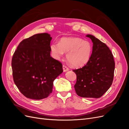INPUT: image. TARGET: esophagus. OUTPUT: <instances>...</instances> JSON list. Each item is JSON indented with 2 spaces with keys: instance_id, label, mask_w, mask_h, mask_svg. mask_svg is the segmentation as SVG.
<instances>
[{
  "instance_id": "obj_1",
  "label": "esophagus",
  "mask_w": 129,
  "mask_h": 129,
  "mask_svg": "<svg viewBox=\"0 0 129 129\" xmlns=\"http://www.w3.org/2000/svg\"><path fill=\"white\" fill-rule=\"evenodd\" d=\"M62 67H63V71L64 72H67V71H69V68L67 67V66L63 65Z\"/></svg>"
}]
</instances>
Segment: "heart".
<instances>
[{
  "label": "heart",
  "mask_w": 129,
  "mask_h": 129,
  "mask_svg": "<svg viewBox=\"0 0 129 129\" xmlns=\"http://www.w3.org/2000/svg\"><path fill=\"white\" fill-rule=\"evenodd\" d=\"M52 56L59 60L67 53L66 57L76 67H82L88 62L91 56L92 46L90 43L75 37L63 38L58 44L53 42L50 45Z\"/></svg>",
  "instance_id": "heart-1"
}]
</instances>
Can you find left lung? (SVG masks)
<instances>
[{"mask_svg":"<svg viewBox=\"0 0 129 129\" xmlns=\"http://www.w3.org/2000/svg\"><path fill=\"white\" fill-rule=\"evenodd\" d=\"M86 37L93 43L92 54L84 67L73 71L77 77L74 88L80 97L100 98L112 83L115 63L111 50L104 43L92 35Z\"/></svg>","mask_w":129,"mask_h":129,"instance_id":"left-lung-1","label":"left lung"}]
</instances>
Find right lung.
<instances>
[{
  "instance_id": "1",
  "label": "right lung",
  "mask_w": 129,
  "mask_h": 129,
  "mask_svg": "<svg viewBox=\"0 0 129 129\" xmlns=\"http://www.w3.org/2000/svg\"><path fill=\"white\" fill-rule=\"evenodd\" d=\"M48 33L23 40L12 60L14 83L27 98L41 100L52 92L53 82L63 72L60 62L50 56Z\"/></svg>"
}]
</instances>
